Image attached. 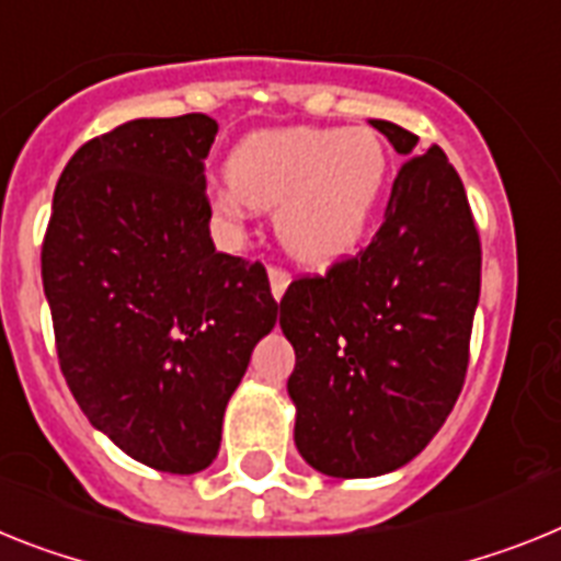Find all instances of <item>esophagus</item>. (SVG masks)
Masks as SVG:
<instances>
[{
  "label": "esophagus",
  "mask_w": 561,
  "mask_h": 561,
  "mask_svg": "<svg viewBox=\"0 0 561 561\" xmlns=\"http://www.w3.org/2000/svg\"><path fill=\"white\" fill-rule=\"evenodd\" d=\"M267 279H271V294L276 296V299H282V296H285V290H288V285H290V273L285 271V267L271 265V267H267Z\"/></svg>",
  "instance_id": "esophagus-1"
}]
</instances>
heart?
I'll list each match as a JSON object with an SVG mask.
<instances>
[{
	"label": "heart",
	"mask_w": 561,
	"mask_h": 561,
	"mask_svg": "<svg viewBox=\"0 0 561 561\" xmlns=\"http://www.w3.org/2000/svg\"><path fill=\"white\" fill-rule=\"evenodd\" d=\"M388 179V150L370 130H259L228 159L230 187L216 208L237 219L244 205L276 209L285 251L308 265L351 253L368 233Z\"/></svg>",
	"instance_id": "b5f03b06"
}]
</instances>
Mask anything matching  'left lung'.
<instances>
[{
	"label": "left lung",
	"instance_id": "1",
	"mask_svg": "<svg viewBox=\"0 0 561 561\" xmlns=\"http://www.w3.org/2000/svg\"><path fill=\"white\" fill-rule=\"evenodd\" d=\"M408 157L368 248L282 296L296 351V448L336 479L382 477L425 450L465 385L482 244L459 173L419 136L370 119Z\"/></svg>",
	"mask_w": 561,
	"mask_h": 561
}]
</instances>
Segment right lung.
Segmentation results:
<instances>
[{
	"instance_id": "add662e5",
	"label": "right lung",
	"mask_w": 561,
	"mask_h": 561,
	"mask_svg": "<svg viewBox=\"0 0 561 561\" xmlns=\"http://www.w3.org/2000/svg\"><path fill=\"white\" fill-rule=\"evenodd\" d=\"M205 113L134 119L70 157L42 242V285L70 393L136 462L205 470L228 399L279 305L262 262L210 239Z\"/></svg>"
}]
</instances>
